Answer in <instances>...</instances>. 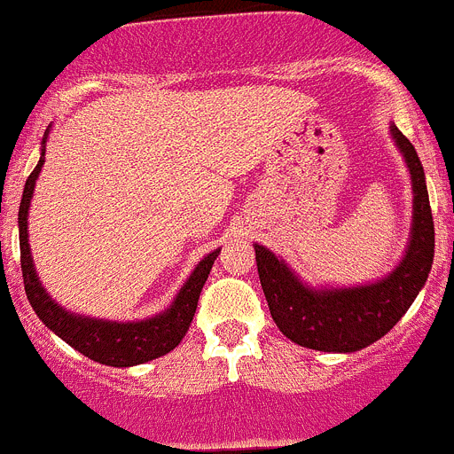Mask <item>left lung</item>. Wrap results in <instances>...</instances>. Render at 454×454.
Returning a JSON list of instances; mask_svg holds the SVG:
<instances>
[{
	"instance_id": "left-lung-1",
	"label": "left lung",
	"mask_w": 454,
	"mask_h": 454,
	"mask_svg": "<svg viewBox=\"0 0 454 454\" xmlns=\"http://www.w3.org/2000/svg\"><path fill=\"white\" fill-rule=\"evenodd\" d=\"M389 133L410 171L414 199L405 253L387 276L353 287H314L283 257L262 244H253L273 321L294 344L324 353H355L366 348L398 324L427 283L434 262V222L426 171L411 142L395 124L389 126Z\"/></svg>"
}]
</instances>
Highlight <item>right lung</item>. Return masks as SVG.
I'll use <instances>...</instances> for the list:
<instances>
[{
  "instance_id": "add662e5",
  "label": "right lung",
  "mask_w": 454,
  "mask_h": 454,
  "mask_svg": "<svg viewBox=\"0 0 454 454\" xmlns=\"http://www.w3.org/2000/svg\"><path fill=\"white\" fill-rule=\"evenodd\" d=\"M49 130H51V126L44 130V137L40 142L38 165H35L31 176L24 183L22 203H20L18 215L20 260H22L24 292H27L28 303H31L34 312L38 314L40 321L51 333L59 334L65 344L83 353L85 357L95 359L99 364L124 369V366L145 364V362H151V359L160 357V355H167L181 344V339L190 330L192 318H194V312H197L199 296H201V289L207 280V273H210L212 264H215L222 248H215L207 255H203L201 262L192 269L190 278L178 289L169 308L149 318L110 321V318L85 317V314L65 309L44 289L43 280H40L38 271H35L31 247H28V207H31V199H34L35 181H38L44 165Z\"/></svg>"
}]
</instances>
